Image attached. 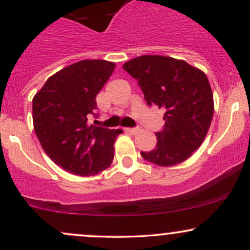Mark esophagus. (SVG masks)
Masks as SVG:
<instances>
[{"mask_svg":"<svg viewBox=\"0 0 250 250\" xmlns=\"http://www.w3.org/2000/svg\"><path fill=\"white\" fill-rule=\"evenodd\" d=\"M125 131L129 134H136L137 131H139V128H127L125 129Z\"/></svg>","mask_w":250,"mask_h":250,"instance_id":"obj_1","label":"esophagus"}]
</instances>
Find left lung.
<instances>
[{"mask_svg": "<svg viewBox=\"0 0 250 250\" xmlns=\"http://www.w3.org/2000/svg\"><path fill=\"white\" fill-rule=\"evenodd\" d=\"M141 88L148 105L166 110L156 131V147L141 151L147 161L170 167L190 157L202 145L214 114L210 84L203 71L182 60L145 55L123 64Z\"/></svg>", "mask_w": 250, "mask_h": 250, "instance_id": "8db88e82", "label": "left lung"}]
</instances>
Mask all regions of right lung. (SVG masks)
<instances>
[{
    "instance_id": "add662e5",
    "label": "right lung",
    "mask_w": 250,
    "mask_h": 250,
    "mask_svg": "<svg viewBox=\"0 0 250 250\" xmlns=\"http://www.w3.org/2000/svg\"><path fill=\"white\" fill-rule=\"evenodd\" d=\"M115 63L83 60L50 76L33 99V121L43 150L57 166L80 176L99 174L114 159L120 129L88 125L95 97Z\"/></svg>"
}]
</instances>
